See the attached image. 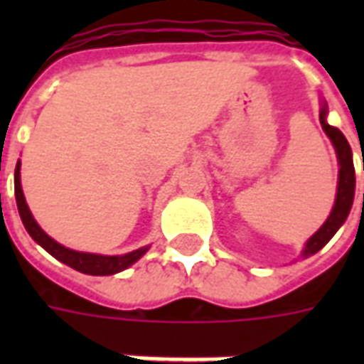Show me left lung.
<instances>
[{
	"label": "left lung",
	"mask_w": 364,
	"mask_h": 364,
	"mask_svg": "<svg viewBox=\"0 0 364 364\" xmlns=\"http://www.w3.org/2000/svg\"><path fill=\"white\" fill-rule=\"evenodd\" d=\"M326 117H328V107L323 103V107H321L320 111L321 128H323V132L329 136V140L333 144V148H336L337 154V161H339V179H337L336 205L331 208V214L328 216V220L323 222L321 228L306 242L304 252H302L304 257L320 252L321 247L328 244L331 237L336 236L337 230L341 228V224L347 220L349 210H351L353 206V198H355V167H353L351 146H349L347 138H345L343 132H341L339 128L329 127Z\"/></svg>",
	"instance_id": "1"
}]
</instances>
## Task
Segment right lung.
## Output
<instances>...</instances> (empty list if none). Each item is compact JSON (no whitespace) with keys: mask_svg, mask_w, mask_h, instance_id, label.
<instances>
[{"mask_svg":"<svg viewBox=\"0 0 364 364\" xmlns=\"http://www.w3.org/2000/svg\"><path fill=\"white\" fill-rule=\"evenodd\" d=\"M19 171L21 161H17V167H15V198H17V208H19L21 220H23L25 228H27V232L31 234V237L35 240L36 244L43 245L52 257H56L62 263H66L68 267H72L85 274H99V277H103V274H114L130 267L132 263H136V261L142 257L144 253L148 252V245H146V247H140V250L127 253V255H97V253L74 252V250H68V247H64L58 242H54L46 232H43V228L36 224L33 214L28 210L27 200H25L23 189H21Z\"/></svg>","mask_w":364,"mask_h":364,"instance_id":"right-lung-1","label":"right lung"}]
</instances>
